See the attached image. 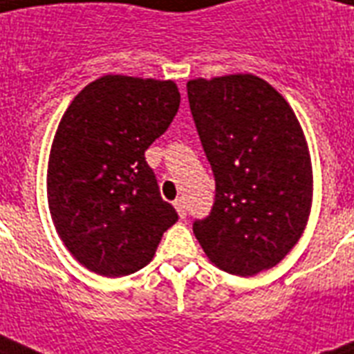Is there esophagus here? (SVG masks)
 I'll use <instances>...</instances> for the list:
<instances>
[{
    "label": "esophagus",
    "mask_w": 354,
    "mask_h": 354,
    "mask_svg": "<svg viewBox=\"0 0 354 354\" xmlns=\"http://www.w3.org/2000/svg\"><path fill=\"white\" fill-rule=\"evenodd\" d=\"M174 207H176L178 216H180V218H185V216H187V205H185V200L183 198L174 200Z\"/></svg>",
    "instance_id": "obj_1"
}]
</instances>
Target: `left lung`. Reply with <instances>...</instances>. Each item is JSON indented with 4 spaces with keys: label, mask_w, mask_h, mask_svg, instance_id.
<instances>
[{
    "label": "left lung",
    "mask_w": 354,
    "mask_h": 354,
    "mask_svg": "<svg viewBox=\"0 0 354 354\" xmlns=\"http://www.w3.org/2000/svg\"><path fill=\"white\" fill-rule=\"evenodd\" d=\"M189 106L215 174L209 216L193 224L205 255L255 275L296 246L313 205V163L285 97L252 73L187 82Z\"/></svg>",
    "instance_id": "left-lung-1"
}]
</instances>
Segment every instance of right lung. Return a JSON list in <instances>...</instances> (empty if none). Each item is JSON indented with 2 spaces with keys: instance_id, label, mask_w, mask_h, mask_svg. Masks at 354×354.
<instances>
[{
  "instance_id": "obj_1",
  "label": "right lung",
  "mask_w": 354,
  "mask_h": 354,
  "mask_svg": "<svg viewBox=\"0 0 354 354\" xmlns=\"http://www.w3.org/2000/svg\"><path fill=\"white\" fill-rule=\"evenodd\" d=\"M178 108L172 80L104 75L58 122L47 163L49 213L64 246L91 272H138L178 221L145 161Z\"/></svg>"
}]
</instances>
